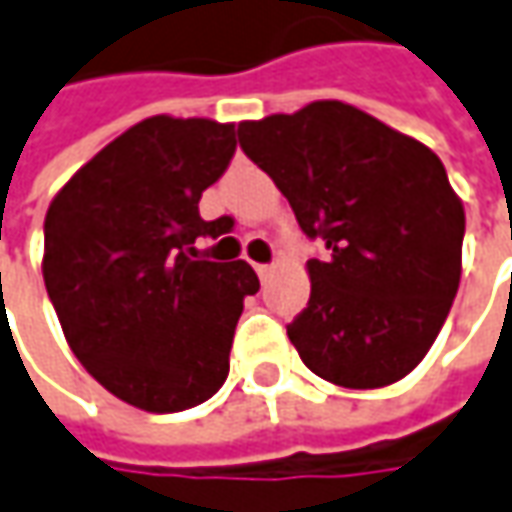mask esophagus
Returning a JSON list of instances; mask_svg holds the SVG:
<instances>
[{"label":"esophagus","mask_w":512,"mask_h":512,"mask_svg":"<svg viewBox=\"0 0 512 512\" xmlns=\"http://www.w3.org/2000/svg\"><path fill=\"white\" fill-rule=\"evenodd\" d=\"M255 272L260 278H266V275L272 272V263H255Z\"/></svg>","instance_id":"esophagus-1"}]
</instances>
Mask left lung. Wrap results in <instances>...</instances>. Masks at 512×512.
<instances>
[{
	"label": "left lung",
	"instance_id": "8db88e82",
	"mask_svg": "<svg viewBox=\"0 0 512 512\" xmlns=\"http://www.w3.org/2000/svg\"><path fill=\"white\" fill-rule=\"evenodd\" d=\"M246 157L323 240L286 335L338 387L375 389L421 364L461 278L464 209L427 145L338 100L237 125Z\"/></svg>",
	"mask_w": 512,
	"mask_h": 512
}]
</instances>
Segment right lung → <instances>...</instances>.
<instances>
[{"mask_svg": "<svg viewBox=\"0 0 512 512\" xmlns=\"http://www.w3.org/2000/svg\"><path fill=\"white\" fill-rule=\"evenodd\" d=\"M234 125L151 117L79 168L45 214L42 275L62 332L111 395L148 412L203 404L229 375L246 260L197 255L232 217L200 197L232 163Z\"/></svg>", "mask_w": 512, "mask_h": 512, "instance_id": "1", "label": "right lung"}]
</instances>
